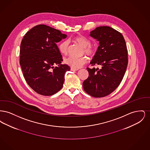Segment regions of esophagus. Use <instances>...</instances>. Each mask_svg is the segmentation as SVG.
<instances>
[{
  "label": "esophagus",
  "mask_w": 150,
  "mask_h": 150,
  "mask_svg": "<svg viewBox=\"0 0 150 150\" xmlns=\"http://www.w3.org/2000/svg\"><path fill=\"white\" fill-rule=\"evenodd\" d=\"M71 70L72 71H78V69H74V68H71Z\"/></svg>",
  "instance_id": "esophagus-1"
}]
</instances>
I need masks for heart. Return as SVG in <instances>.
Instances as JSON below:
<instances>
[{
	"label": "heart",
	"instance_id": "1",
	"mask_svg": "<svg viewBox=\"0 0 150 150\" xmlns=\"http://www.w3.org/2000/svg\"><path fill=\"white\" fill-rule=\"evenodd\" d=\"M74 41L78 43L82 47H83V53L90 57H93L96 54L97 52V47L95 44H91L90 40L85 36L78 35L74 38ZM69 43L67 40H64L59 44L58 48L59 52L66 55L68 53ZM65 64L70 66L72 68L78 69L83 65L87 62V58L86 57L80 58L69 57L64 59Z\"/></svg>",
	"mask_w": 150,
	"mask_h": 150
}]
</instances>
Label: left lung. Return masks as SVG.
Returning <instances> with one entry per match:
<instances>
[{
	"label": "left lung",
	"mask_w": 150,
	"mask_h": 150,
	"mask_svg": "<svg viewBox=\"0 0 150 150\" xmlns=\"http://www.w3.org/2000/svg\"><path fill=\"white\" fill-rule=\"evenodd\" d=\"M90 36L100 44L91 64L100 68H86L89 76L83 86L90 96L103 97L120 84L128 63V50L122 35L109 26L97 27L91 31Z\"/></svg>",
	"instance_id": "obj_1"
}]
</instances>
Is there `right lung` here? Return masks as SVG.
<instances>
[{
	"label": "right lung",
	"instance_id": "add662e5",
	"mask_svg": "<svg viewBox=\"0 0 150 150\" xmlns=\"http://www.w3.org/2000/svg\"><path fill=\"white\" fill-rule=\"evenodd\" d=\"M66 37L58 30L39 25L22 39L20 64L27 83L36 93L49 96L62 88L70 67L61 64L63 59L56 44Z\"/></svg>",
	"mask_w": 150,
	"mask_h": 150
}]
</instances>
